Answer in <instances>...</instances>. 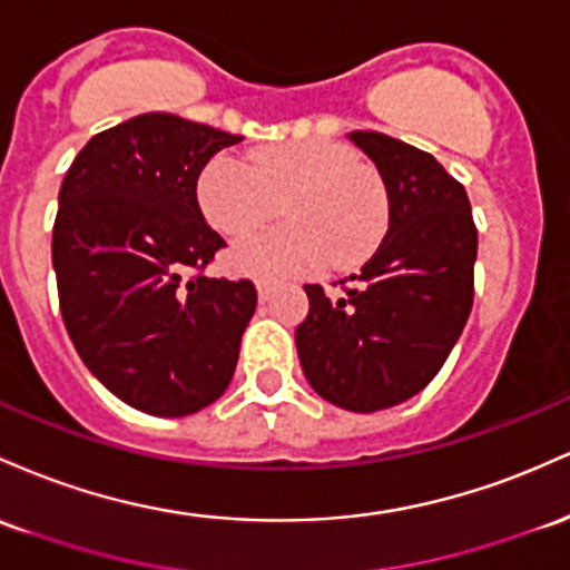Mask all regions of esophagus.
<instances>
[{"instance_id":"obj_1","label":"esophagus","mask_w":570,"mask_h":570,"mask_svg":"<svg viewBox=\"0 0 570 570\" xmlns=\"http://www.w3.org/2000/svg\"><path fill=\"white\" fill-rule=\"evenodd\" d=\"M255 287H258V298H261V302H266V298L272 296V291H274V283H272V279H264V277H258V279H255Z\"/></svg>"}]
</instances>
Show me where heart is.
Instances as JSON below:
<instances>
[{
    "label": "heart",
    "instance_id": "heart-1",
    "mask_svg": "<svg viewBox=\"0 0 570 570\" xmlns=\"http://www.w3.org/2000/svg\"><path fill=\"white\" fill-rule=\"evenodd\" d=\"M196 199L223 236L266 226L285 202V228L234 245L228 264L242 274L283 277L328 264L347 272L380 247L390 204L382 177L347 147L323 139L268 145L247 161L220 153L202 169Z\"/></svg>",
    "mask_w": 570,
    "mask_h": 570
}]
</instances>
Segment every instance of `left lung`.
<instances>
[{
  "label": "left lung",
  "instance_id": "left-lung-1",
  "mask_svg": "<svg viewBox=\"0 0 570 570\" xmlns=\"http://www.w3.org/2000/svg\"><path fill=\"white\" fill-rule=\"evenodd\" d=\"M387 188L390 226L342 296L304 285L309 315L296 347L331 404L374 412L420 393L455 347L474 306L476 226L463 183L431 153L380 131H353ZM336 285V283H334Z\"/></svg>",
  "mask_w": 570,
  "mask_h": 570
}]
</instances>
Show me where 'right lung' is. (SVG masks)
Instances as JSON below:
<instances>
[{"instance_id": "add662e5", "label": "right lung", "mask_w": 570, "mask_h": 570, "mask_svg": "<svg viewBox=\"0 0 570 570\" xmlns=\"http://www.w3.org/2000/svg\"><path fill=\"white\" fill-rule=\"evenodd\" d=\"M236 134L145 112L88 139L67 169L53 268L67 334L120 401L158 417L213 404L232 382L258 293L204 277L223 236L196 183Z\"/></svg>"}]
</instances>
